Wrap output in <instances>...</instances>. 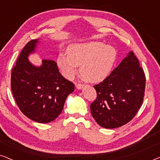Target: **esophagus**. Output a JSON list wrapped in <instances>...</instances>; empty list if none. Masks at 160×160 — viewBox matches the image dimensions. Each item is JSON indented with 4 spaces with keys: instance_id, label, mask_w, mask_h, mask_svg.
I'll return each mask as SVG.
<instances>
[{
    "instance_id": "34e87169",
    "label": "esophagus",
    "mask_w": 160,
    "mask_h": 160,
    "mask_svg": "<svg viewBox=\"0 0 160 160\" xmlns=\"http://www.w3.org/2000/svg\"><path fill=\"white\" fill-rule=\"evenodd\" d=\"M84 85L83 84H81V83H76V87L78 89H82L83 87H84Z\"/></svg>"
}]
</instances>
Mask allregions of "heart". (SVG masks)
<instances>
[{
    "label": "heart",
    "mask_w": 160,
    "mask_h": 160,
    "mask_svg": "<svg viewBox=\"0 0 160 160\" xmlns=\"http://www.w3.org/2000/svg\"><path fill=\"white\" fill-rule=\"evenodd\" d=\"M114 48L101 42L77 43L70 46L68 54H60L58 64L65 77L71 78L81 65L80 73L85 79L98 82L109 75L116 60Z\"/></svg>",
    "instance_id": "obj_1"
}]
</instances>
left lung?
Returning a JSON list of instances; mask_svg holds the SVG:
<instances>
[{"mask_svg":"<svg viewBox=\"0 0 160 160\" xmlns=\"http://www.w3.org/2000/svg\"><path fill=\"white\" fill-rule=\"evenodd\" d=\"M145 74L132 52L111 72L94 86L97 98L90 105L92 115L107 129L122 127L131 121L143 103Z\"/></svg>","mask_w":160,"mask_h":160,"instance_id":"1","label":"left lung"}]
</instances>
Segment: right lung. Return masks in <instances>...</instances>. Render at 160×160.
Returning <instances> with one entry per match:
<instances>
[{
	"label": "right lung",
	"mask_w": 160,
	"mask_h": 160,
	"mask_svg": "<svg viewBox=\"0 0 160 160\" xmlns=\"http://www.w3.org/2000/svg\"><path fill=\"white\" fill-rule=\"evenodd\" d=\"M39 39L31 40L22 50L11 76V87L17 106L29 119L39 123L54 121L62 112L65 100L74 84L65 79L57 63L42 60L41 66L28 60Z\"/></svg>",
	"instance_id": "obj_1"
}]
</instances>
